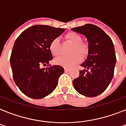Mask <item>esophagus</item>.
Here are the masks:
<instances>
[{
    "instance_id": "esophagus-1",
    "label": "esophagus",
    "mask_w": 126,
    "mask_h": 126,
    "mask_svg": "<svg viewBox=\"0 0 126 126\" xmlns=\"http://www.w3.org/2000/svg\"><path fill=\"white\" fill-rule=\"evenodd\" d=\"M64 69H65V72H69V71H70V69H69V68H67V67H65Z\"/></svg>"
}]
</instances>
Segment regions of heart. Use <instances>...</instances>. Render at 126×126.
<instances>
[{
	"label": "heart",
	"instance_id": "1",
	"mask_svg": "<svg viewBox=\"0 0 126 126\" xmlns=\"http://www.w3.org/2000/svg\"><path fill=\"white\" fill-rule=\"evenodd\" d=\"M66 40H69L73 44L70 55H61L55 59V63L57 65L65 67H71L80 63L81 61V55H85L87 53L88 49L86 46L82 43V38L79 34L75 32H68L65 36ZM61 44L59 38H53L49 45V49L51 54L54 56H57L61 53ZM79 53H78V52Z\"/></svg>",
	"mask_w": 126,
	"mask_h": 126
}]
</instances>
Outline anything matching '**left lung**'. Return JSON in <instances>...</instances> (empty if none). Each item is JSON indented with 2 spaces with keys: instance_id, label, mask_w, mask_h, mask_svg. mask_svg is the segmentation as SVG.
<instances>
[{
  "instance_id": "left-lung-1",
  "label": "left lung",
  "mask_w": 126,
  "mask_h": 126,
  "mask_svg": "<svg viewBox=\"0 0 126 126\" xmlns=\"http://www.w3.org/2000/svg\"><path fill=\"white\" fill-rule=\"evenodd\" d=\"M71 30L84 34L88 41L87 59L81 66L84 69L73 80L74 88L86 97H95L107 88L114 76L115 50L111 38L95 25L86 24Z\"/></svg>"
}]
</instances>
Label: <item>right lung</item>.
<instances>
[{"label": "right lung", "instance_id": "right-lung-1", "mask_svg": "<svg viewBox=\"0 0 126 126\" xmlns=\"http://www.w3.org/2000/svg\"><path fill=\"white\" fill-rule=\"evenodd\" d=\"M65 29L36 25L27 29L17 37L13 46L10 64L13 79L22 93L32 99H42L50 94L64 73L60 65L42 68L53 59L49 43Z\"/></svg>", "mask_w": 126, "mask_h": 126}]
</instances>
